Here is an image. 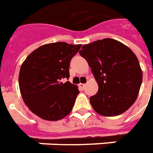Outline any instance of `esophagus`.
<instances>
[{"instance_id": "34e87169", "label": "esophagus", "mask_w": 153, "mask_h": 153, "mask_svg": "<svg viewBox=\"0 0 153 153\" xmlns=\"http://www.w3.org/2000/svg\"><path fill=\"white\" fill-rule=\"evenodd\" d=\"M79 87H80V88L81 89H82V90H84V89L85 88V84H83V83H80V84H79Z\"/></svg>"}]
</instances>
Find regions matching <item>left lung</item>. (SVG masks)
I'll list each match as a JSON object with an SVG mask.
<instances>
[{"instance_id":"left-lung-1","label":"left lung","mask_w":153,"mask_h":153,"mask_svg":"<svg viewBox=\"0 0 153 153\" xmlns=\"http://www.w3.org/2000/svg\"><path fill=\"white\" fill-rule=\"evenodd\" d=\"M80 55L88 62L99 89L90 102L103 116L125 112L137 99L143 72L136 55L129 48L112 39L83 45Z\"/></svg>"}]
</instances>
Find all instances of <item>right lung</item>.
<instances>
[{
	"label": "right lung",
	"instance_id": "1",
	"mask_svg": "<svg viewBox=\"0 0 153 153\" xmlns=\"http://www.w3.org/2000/svg\"><path fill=\"white\" fill-rule=\"evenodd\" d=\"M82 44L64 42L41 46L32 52L19 70V85L28 108L41 119L61 120L72 109L79 94L70 82L69 66Z\"/></svg>",
	"mask_w": 153,
	"mask_h": 153
}]
</instances>
